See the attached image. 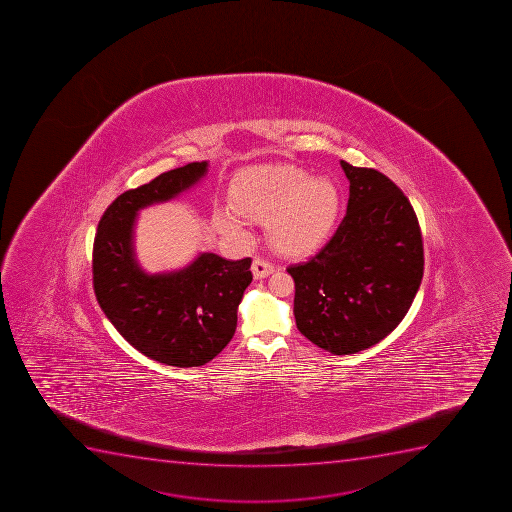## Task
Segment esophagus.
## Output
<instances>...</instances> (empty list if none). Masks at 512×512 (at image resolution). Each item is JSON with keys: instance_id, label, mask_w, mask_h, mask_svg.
<instances>
[{"instance_id": "1", "label": "esophagus", "mask_w": 512, "mask_h": 512, "mask_svg": "<svg viewBox=\"0 0 512 512\" xmlns=\"http://www.w3.org/2000/svg\"><path fill=\"white\" fill-rule=\"evenodd\" d=\"M274 270L275 265L269 262V260L262 259V257H257V259L253 260L252 272L255 279H265V277H269Z\"/></svg>"}]
</instances>
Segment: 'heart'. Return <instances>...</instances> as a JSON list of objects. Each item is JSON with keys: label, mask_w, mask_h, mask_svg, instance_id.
Returning <instances> with one entry per match:
<instances>
[{"label": "heart", "mask_w": 512, "mask_h": 512, "mask_svg": "<svg viewBox=\"0 0 512 512\" xmlns=\"http://www.w3.org/2000/svg\"><path fill=\"white\" fill-rule=\"evenodd\" d=\"M339 212L340 190L330 178L274 165L243 172L233 183L232 205L215 208V223L225 233L247 238V218L267 222L275 247L305 252L324 242Z\"/></svg>", "instance_id": "1"}]
</instances>
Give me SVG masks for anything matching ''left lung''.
Here are the masks:
<instances>
[{
    "label": "left lung",
    "instance_id": "left-lung-1",
    "mask_svg": "<svg viewBox=\"0 0 512 512\" xmlns=\"http://www.w3.org/2000/svg\"><path fill=\"white\" fill-rule=\"evenodd\" d=\"M349 203L314 257L290 265L297 329L334 355L369 349L404 319L424 274V247L409 198L384 173L340 162Z\"/></svg>",
    "mask_w": 512,
    "mask_h": 512
}]
</instances>
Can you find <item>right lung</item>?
Here are the masks:
<instances>
[{"mask_svg": "<svg viewBox=\"0 0 512 512\" xmlns=\"http://www.w3.org/2000/svg\"><path fill=\"white\" fill-rule=\"evenodd\" d=\"M207 168V162L188 163L122 193L103 213L93 243L98 304L128 344L160 364L198 367L217 357L235 334L238 304L252 282L248 257L205 252L163 274H147L135 257L138 212L178 197Z\"/></svg>", "mask_w": 512, "mask_h": 512, "instance_id": "add662e5", "label": "right lung"}]
</instances>
